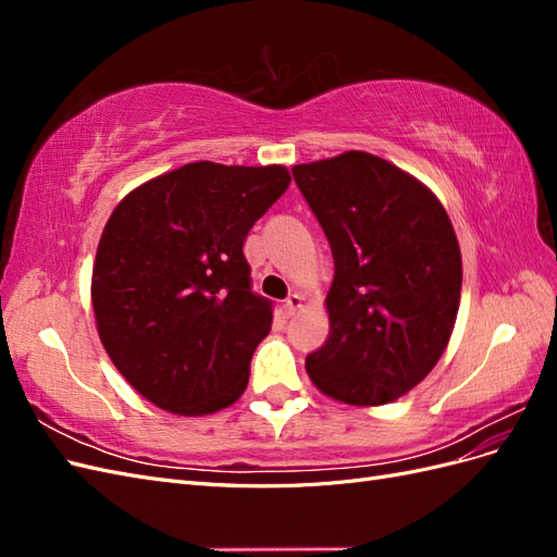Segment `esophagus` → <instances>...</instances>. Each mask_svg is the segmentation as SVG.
Wrapping results in <instances>:
<instances>
[{
  "label": "esophagus",
  "instance_id": "obj_1",
  "mask_svg": "<svg viewBox=\"0 0 557 557\" xmlns=\"http://www.w3.org/2000/svg\"><path fill=\"white\" fill-rule=\"evenodd\" d=\"M301 301H305V299H301V295H297V293H293V295H288V299H285L283 301V313L285 315H295L299 309H301Z\"/></svg>",
  "mask_w": 557,
  "mask_h": 557
}]
</instances>
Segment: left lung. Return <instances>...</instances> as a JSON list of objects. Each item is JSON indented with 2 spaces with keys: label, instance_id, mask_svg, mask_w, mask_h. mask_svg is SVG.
<instances>
[{
  "label": "left lung",
  "instance_id": "left-lung-1",
  "mask_svg": "<svg viewBox=\"0 0 557 557\" xmlns=\"http://www.w3.org/2000/svg\"><path fill=\"white\" fill-rule=\"evenodd\" d=\"M334 258L330 336L307 356L325 395L379 407L423 381L448 346L462 258L442 201L362 150L295 164Z\"/></svg>",
  "mask_w": 557,
  "mask_h": 557
}]
</instances>
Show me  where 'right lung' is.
Masks as SVG:
<instances>
[{
	"instance_id": "obj_1",
	"label": "right lung",
	"mask_w": 557,
	"mask_h": 557,
	"mask_svg": "<svg viewBox=\"0 0 557 557\" xmlns=\"http://www.w3.org/2000/svg\"><path fill=\"white\" fill-rule=\"evenodd\" d=\"M288 185L281 164L190 162L111 213L92 267L97 332L156 407L201 416L246 391L274 305L250 288L244 242Z\"/></svg>"
}]
</instances>
